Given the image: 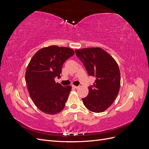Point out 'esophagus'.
Masks as SVG:
<instances>
[{
	"instance_id": "1",
	"label": "esophagus",
	"mask_w": 149,
	"mask_h": 149,
	"mask_svg": "<svg viewBox=\"0 0 149 149\" xmlns=\"http://www.w3.org/2000/svg\"><path fill=\"white\" fill-rule=\"evenodd\" d=\"M72 87H73V88H75V89H78L79 88V86H74V85H72Z\"/></svg>"
}]
</instances>
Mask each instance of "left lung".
<instances>
[{
	"label": "left lung",
	"mask_w": 149,
	"mask_h": 149,
	"mask_svg": "<svg viewBox=\"0 0 149 149\" xmlns=\"http://www.w3.org/2000/svg\"><path fill=\"white\" fill-rule=\"evenodd\" d=\"M89 76L96 78L88 88V96L83 98L84 105L94 112H102L112 104L120 86V74L116 60L103 49L95 47L76 49Z\"/></svg>",
	"instance_id": "left-lung-1"
}]
</instances>
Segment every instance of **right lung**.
Segmentation results:
<instances>
[{
    "label": "right lung",
    "mask_w": 149,
    "mask_h": 149,
    "mask_svg": "<svg viewBox=\"0 0 149 149\" xmlns=\"http://www.w3.org/2000/svg\"><path fill=\"white\" fill-rule=\"evenodd\" d=\"M74 54L71 48L52 45L39 49L30 60L25 81L31 99L44 113L56 114L64 109L71 86L63 87L55 78H60L63 65Z\"/></svg>",
    "instance_id": "right-lung-1"
}]
</instances>
